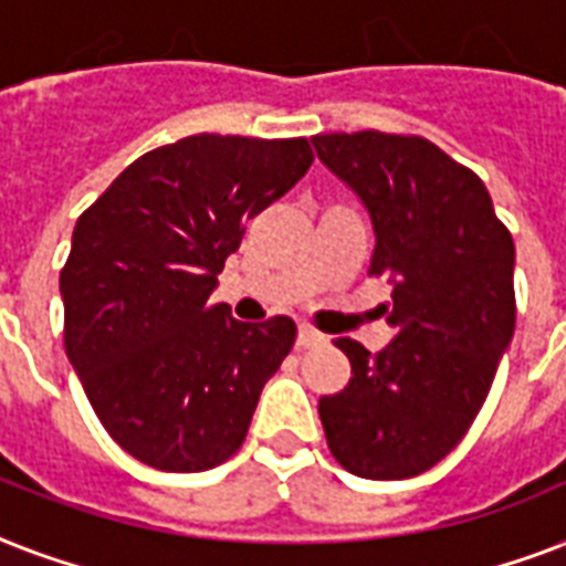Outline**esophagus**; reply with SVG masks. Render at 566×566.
Listing matches in <instances>:
<instances>
[{
    "mask_svg": "<svg viewBox=\"0 0 566 566\" xmlns=\"http://www.w3.org/2000/svg\"><path fill=\"white\" fill-rule=\"evenodd\" d=\"M319 344H326V335H319L317 328L300 326V337H296V346H300V349H314V346Z\"/></svg>",
    "mask_w": 566,
    "mask_h": 566,
    "instance_id": "1",
    "label": "esophagus"
}]
</instances>
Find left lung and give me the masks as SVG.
I'll list each match as a JSON object with an SVG mask.
<instances>
[{
	"label": "left lung",
	"instance_id": "obj_1",
	"mask_svg": "<svg viewBox=\"0 0 566 566\" xmlns=\"http://www.w3.org/2000/svg\"><path fill=\"white\" fill-rule=\"evenodd\" d=\"M376 229L370 275L394 284V340L373 355L337 337L349 385L319 399L332 455L361 479H411L461 443L517 323L514 240L470 167L417 135L314 137Z\"/></svg>",
	"mask_w": 566,
	"mask_h": 566
}]
</instances>
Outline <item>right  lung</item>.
I'll use <instances>...</instances> for the list:
<instances>
[{"label":"right lung","mask_w":566,"mask_h":566,"mask_svg":"<svg viewBox=\"0 0 566 566\" xmlns=\"http://www.w3.org/2000/svg\"><path fill=\"white\" fill-rule=\"evenodd\" d=\"M311 161L305 137H181L128 164L75 222L61 270L66 358L137 461L199 473L247 440L296 323H240L208 296L247 222Z\"/></svg>","instance_id":"1"}]
</instances>
